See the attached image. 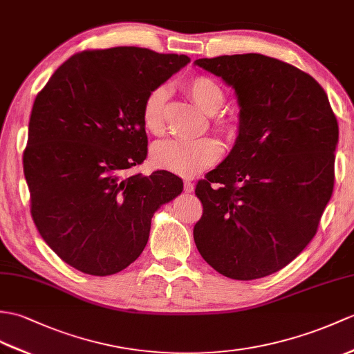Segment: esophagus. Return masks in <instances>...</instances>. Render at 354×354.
Instances as JSON below:
<instances>
[{
  "label": "esophagus",
  "mask_w": 354,
  "mask_h": 354,
  "mask_svg": "<svg viewBox=\"0 0 354 354\" xmlns=\"http://www.w3.org/2000/svg\"><path fill=\"white\" fill-rule=\"evenodd\" d=\"M184 190H185L187 193H192V192L194 190L193 183H190V180H184Z\"/></svg>",
  "instance_id": "obj_1"
}]
</instances>
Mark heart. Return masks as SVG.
I'll list each match as a JSON object with an SVG mask.
<instances>
[{
    "instance_id": "obj_1",
    "label": "heart",
    "mask_w": 354,
    "mask_h": 354,
    "mask_svg": "<svg viewBox=\"0 0 354 354\" xmlns=\"http://www.w3.org/2000/svg\"><path fill=\"white\" fill-rule=\"evenodd\" d=\"M184 88L188 96L205 113L212 116V123L221 136L227 140H234L236 137V123L232 119L216 114L221 110L226 101L223 88L216 80L208 75H194L185 81ZM166 87L158 86L146 95L142 105V123L147 133L153 136L162 133L164 119H166ZM221 153H223V146L214 138H169L153 145L151 157L152 162L160 169L169 170L171 174L180 176H192L216 164Z\"/></svg>"
}]
</instances>
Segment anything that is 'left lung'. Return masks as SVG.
<instances>
[{
  "instance_id": "8db88e82",
  "label": "left lung",
  "mask_w": 354,
  "mask_h": 354,
  "mask_svg": "<svg viewBox=\"0 0 354 354\" xmlns=\"http://www.w3.org/2000/svg\"><path fill=\"white\" fill-rule=\"evenodd\" d=\"M235 88L240 134L196 185V248L226 277L282 270L317 234L335 184L338 120L309 73L261 54L194 62Z\"/></svg>"
}]
</instances>
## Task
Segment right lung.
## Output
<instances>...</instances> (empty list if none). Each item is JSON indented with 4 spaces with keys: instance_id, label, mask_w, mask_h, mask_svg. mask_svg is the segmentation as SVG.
Here are the masks:
<instances>
[{
    "instance_id": "1",
    "label": "right lung",
    "mask_w": 354,
    "mask_h": 354,
    "mask_svg": "<svg viewBox=\"0 0 354 354\" xmlns=\"http://www.w3.org/2000/svg\"><path fill=\"white\" fill-rule=\"evenodd\" d=\"M188 62L138 46L86 49L37 93L24 175L32 221L66 264L92 276L119 273L143 252L153 212L183 192L167 170L123 174L147 157L146 95Z\"/></svg>"
}]
</instances>
